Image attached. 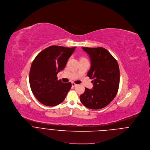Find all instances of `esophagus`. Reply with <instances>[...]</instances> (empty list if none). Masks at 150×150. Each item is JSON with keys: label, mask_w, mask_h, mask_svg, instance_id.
Here are the masks:
<instances>
[{"label": "esophagus", "mask_w": 150, "mask_h": 150, "mask_svg": "<svg viewBox=\"0 0 150 150\" xmlns=\"http://www.w3.org/2000/svg\"><path fill=\"white\" fill-rule=\"evenodd\" d=\"M72 86L73 87H75V86H77V84L75 83L74 82H72Z\"/></svg>", "instance_id": "esophagus-1"}]
</instances>
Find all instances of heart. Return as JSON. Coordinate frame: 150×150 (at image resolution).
<instances>
[{"label": "heart", "mask_w": 150, "mask_h": 150, "mask_svg": "<svg viewBox=\"0 0 150 150\" xmlns=\"http://www.w3.org/2000/svg\"><path fill=\"white\" fill-rule=\"evenodd\" d=\"M81 59H85V58H82Z\"/></svg>", "instance_id": "1"}]
</instances>
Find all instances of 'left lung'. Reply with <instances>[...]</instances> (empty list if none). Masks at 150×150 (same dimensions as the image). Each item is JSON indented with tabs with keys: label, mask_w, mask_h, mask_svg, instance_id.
I'll use <instances>...</instances> for the list:
<instances>
[{
	"label": "left lung",
	"mask_w": 150,
	"mask_h": 150,
	"mask_svg": "<svg viewBox=\"0 0 150 150\" xmlns=\"http://www.w3.org/2000/svg\"><path fill=\"white\" fill-rule=\"evenodd\" d=\"M91 59L88 76L93 79V89L85 88L80 95L81 103L91 109H100L108 105L115 98L119 86L120 70L118 63L103 47H82Z\"/></svg>",
	"instance_id": "left-lung-1"
}]
</instances>
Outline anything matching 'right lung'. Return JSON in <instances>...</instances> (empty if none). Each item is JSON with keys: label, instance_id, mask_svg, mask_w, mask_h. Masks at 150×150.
<instances>
[{"label": "right lung", "instance_id": "add662e5", "mask_svg": "<svg viewBox=\"0 0 150 150\" xmlns=\"http://www.w3.org/2000/svg\"><path fill=\"white\" fill-rule=\"evenodd\" d=\"M75 47L51 45L41 51L32 62L29 82L37 99L48 106L62 103L72 84L58 80L57 74L64 69Z\"/></svg>", "mask_w": 150, "mask_h": 150}]
</instances>
